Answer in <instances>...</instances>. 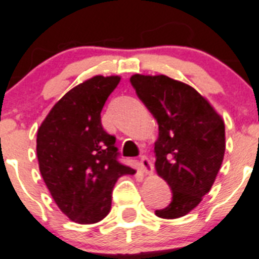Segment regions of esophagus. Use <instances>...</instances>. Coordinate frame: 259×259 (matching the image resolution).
<instances>
[{"instance_id":"34e87169","label":"esophagus","mask_w":259,"mask_h":259,"mask_svg":"<svg viewBox=\"0 0 259 259\" xmlns=\"http://www.w3.org/2000/svg\"><path fill=\"white\" fill-rule=\"evenodd\" d=\"M140 169H142L145 175H149V173L153 172L152 163H151V160H149L147 156H142V159H140Z\"/></svg>"}]
</instances>
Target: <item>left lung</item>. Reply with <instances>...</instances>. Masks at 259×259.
I'll return each instance as SVG.
<instances>
[{"label":"left lung","mask_w":259,"mask_h":259,"mask_svg":"<svg viewBox=\"0 0 259 259\" xmlns=\"http://www.w3.org/2000/svg\"><path fill=\"white\" fill-rule=\"evenodd\" d=\"M131 84L159 124L156 172L168 183L172 200L155 211L179 219L210 191L225 153V124L204 96L166 75L131 76Z\"/></svg>","instance_id":"1"}]
</instances>
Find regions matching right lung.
<instances>
[{"label":"right lung","mask_w":259,"mask_h":259,"mask_svg":"<svg viewBox=\"0 0 259 259\" xmlns=\"http://www.w3.org/2000/svg\"><path fill=\"white\" fill-rule=\"evenodd\" d=\"M120 76L96 75L71 89L51 108L37 132L40 175L55 204L78 224H95L111 210L117 179L135 169L119 163L116 138L100 112Z\"/></svg>","instance_id":"add662e5"}]
</instances>
